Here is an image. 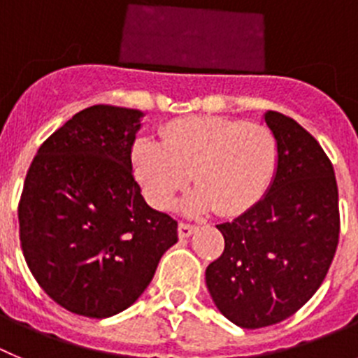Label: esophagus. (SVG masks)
Returning <instances> with one entry per match:
<instances>
[{
  "instance_id": "1",
  "label": "esophagus",
  "mask_w": 358,
  "mask_h": 358,
  "mask_svg": "<svg viewBox=\"0 0 358 358\" xmlns=\"http://www.w3.org/2000/svg\"><path fill=\"white\" fill-rule=\"evenodd\" d=\"M194 230H196L194 224L180 223V224H178V235H180V239H185V237H191V235L194 234Z\"/></svg>"
}]
</instances>
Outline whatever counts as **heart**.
<instances>
[{
  "label": "heart",
  "mask_w": 358,
  "mask_h": 358,
  "mask_svg": "<svg viewBox=\"0 0 358 358\" xmlns=\"http://www.w3.org/2000/svg\"><path fill=\"white\" fill-rule=\"evenodd\" d=\"M131 162L150 203L166 208L191 175L196 187L182 199V210L215 208L235 215L262 199L280 162L276 135L264 124L227 117H191L164 130V143L143 137Z\"/></svg>",
  "instance_id": "obj_1"
}]
</instances>
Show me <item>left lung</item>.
I'll use <instances>...</instances> for the list:
<instances>
[{"label": "left lung", "mask_w": 358, "mask_h": 358, "mask_svg": "<svg viewBox=\"0 0 358 358\" xmlns=\"http://www.w3.org/2000/svg\"><path fill=\"white\" fill-rule=\"evenodd\" d=\"M280 162L264 198L217 224L224 251L205 271L219 312L241 328L291 317L320 289L339 243V192L330 159L294 119L267 110Z\"/></svg>", "instance_id": "obj_1"}]
</instances>
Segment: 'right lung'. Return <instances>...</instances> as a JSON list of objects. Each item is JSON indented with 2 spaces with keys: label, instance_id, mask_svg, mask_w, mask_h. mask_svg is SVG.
I'll return each instance as SVG.
<instances>
[{
  "label": "right lung",
  "instance_id": "add662e5",
  "mask_svg": "<svg viewBox=\"0 0 358 358\" xmlns=\"http://www.w3.org/2000/svg\"><path fill=\"white\" fill-rule=\"evenodd\" d=\"M143 112L94 105L51 134L27 173L19 237L31 275L53 301L110 317L137 301L178 223L151 208L134 176Z\"/></svg>",
  "mask_w": 358,
  "mask_h": 358
}]
</instances>
